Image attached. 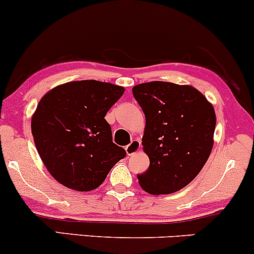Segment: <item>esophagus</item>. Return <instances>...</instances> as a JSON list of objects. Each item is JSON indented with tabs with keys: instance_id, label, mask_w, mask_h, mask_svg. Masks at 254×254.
Here are the masks:
<instances>
[{
	"instance_id": "obj_1",
	"label": "esophagus",
	"mask_w": 254,
	"mask_h": 254,
	"mask_svg": "<svg viewBox=\"0 0 254 254\" xmlns=\"http://www.w3.org/2000/svg\"><path fill=\"white\" fill-rule=\"evenodd\" d=\"M139 149H141V141H139V139H133L129 145L125 147V151H127V154L129 156L136 154L137 151H139Z\"/></svg>"
}]
</instances>
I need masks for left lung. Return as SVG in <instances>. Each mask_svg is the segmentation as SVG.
<instances>
[{"label":"left lung","instance_id":"left-lung-1","mask_svg":"<svg viewBox=\"0 0 254 254\" xmlns=\"http://www.w3.org/2000/svg\"><path fill=\"white\" fill-rule=\"evenodd\" d=\"M132 94L143 110L142 137L149 168L137 176L150 194H168L189 185L210 156L216 115L214 106L190 84L151 81Z\"/></svg>","mask_w":254,"mask_h":254}]
</instances>
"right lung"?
Instances as JSON below:
<instances>
[{"label":"right lung","mask_w":254,"mask_h":254,"mask_svg":"<svg viewBox=\"0 0 254 254\" xmlns=\"http://www.w3.org/2000/svg\"><path fill=\"white\" fill-rule=\"evenodd\" d=\"M125 88L95 80L71 81L49 90L32 116L34 144L54 179L76 191H92L125 156L112 142L105 116Z\"/></svg>","instance_id":"add662e5"}]
</instances>
